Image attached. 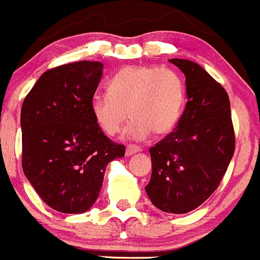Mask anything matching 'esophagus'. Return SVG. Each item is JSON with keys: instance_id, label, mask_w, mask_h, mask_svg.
Wrapping results in <instances>:
<instances>
[{"instance_id": "obj_1", "label": "esophagus", "mask_w": 260, "mask_h": 260, "mask_svg": "<svg viewBox=\"0 0 260 260\" xmlns=\"http://www.w3.org/2000/svg\"><path fill=\"white\" fill-rule=\"evenodd\" d=\"M140 150H142V148L138 147V145L128 144L127 147H126V155H133V154H135V153L140 152Z\"/></svg>"}]
</instances>
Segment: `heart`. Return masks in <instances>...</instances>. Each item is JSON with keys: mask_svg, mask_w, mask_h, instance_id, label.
<instances>
[{"mask_svg": "<svg viewBox=\"0 0 260 260\" xmlns=\"http://www.w3.org/2000/svg\"><path fill=\"white\" fill-rule=\"evenodd\" d=\"M186 103V88L175 70L160 66H126L108 84V94L91 101V116L103 134L115 137L128 120L133 139L157 137L176 127Z\"/></svg>", "mask_w": 260, "mask_h": 260, "instance_id": "b5f03b06", "label": "heart"}]
</instances>
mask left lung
<instances>
[{
	"mask_svg": "<svg viewBox=\"0 0 260 260\" xmlns=\"http://www.w3.org/2000/svg\"><path fill=\"white\" fill-rule=\"evenodd\" d=\"M186 76L187 102L176 128L150 147V202L167 213L198 208L218 187L235 152L227 91L198 63L170 60Z\"/></svg>",
	"mask_w": 260,
	"mask_h": 260,
	"instance_id": "left-lung-1",
	"label": "left lung"
}]
</instances>
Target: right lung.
<instances>
[{
    "label": "right lung",
    "mask_w": 260,
    "mask_h": 260,
    "mask_svg": "<svg viewBox=\"0 0 260 260\" xmlns=\"http://www.w3.org/2000/svg\"><path fill=\"white\" fill-rule=\"evenodd\" d=\"M98 61H78L47 70L21 107V165L47 206L84 213L97 200L106 167L125 155L100 130L90 105L102 78Z\"/></svg>",
    "instance_id": "add662e5"
}]
</instances>
